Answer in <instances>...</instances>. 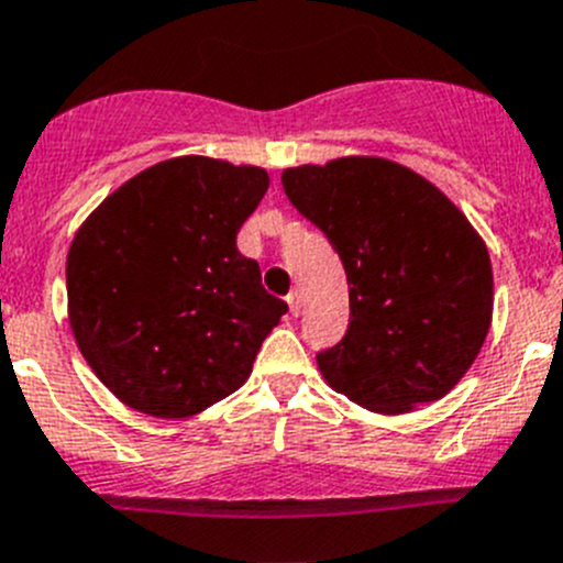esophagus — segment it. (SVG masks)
<instances>
[{
	"label": "esophagus",
	"mask_w": 563,
	"mask_h": 563,
	"mask_svg": "<svg viewBox=\"0 0 563 563\" xmlns=\"http://www.w3.org/2000/svg\"><path fill=\"white\" fill-rule=\"evenodd\" d=\"M286 302H288V310H291L294 316H299V310H302V294L294 288V291L286 297Z\"/></svg>",
	"instance_id": "obj_1"
}]
</instances>
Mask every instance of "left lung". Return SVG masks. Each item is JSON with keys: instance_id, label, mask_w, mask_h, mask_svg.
I'll use <instances>...</instances> for the list:
<instances>
[{"instance_id": "obj_1", "label": "left lung", "mask_w": 563, "mask_h": 563, "mask_svg": "<svg viewBox=\"0 0 563 563\" xmlns=\"http://www.w3.org/2000/svg\"><path fill=\"white\" fill-rule=\"evenodd\" d=\"M283 189L346 269V335L316 354L332 390L385 415L443 398L493 321V264L467 217L376 156L288 167Z\"/></svg>"}]
</instances>
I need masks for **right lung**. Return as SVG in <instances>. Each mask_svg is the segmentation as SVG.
<instances>
[{
	"instance_id": "add662e5",
	"label": "right lung",
	"mask_w": 563,
	"mask_h": 563,
	"mask_svg": "<svg viewBox=\"0 0 563 563\" xmlns=\"http://www.w3.org/2000/svg\"><path fill=\"white\" fill-rule=\"evenodd\" d=\"M266 189L261 167L178 156L114 189L76 231L65 264L70 330L131 409L189 418L247 382L288 310L236 247Z\"/></svg>"
}]
</instances>
